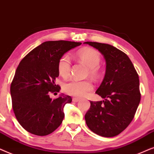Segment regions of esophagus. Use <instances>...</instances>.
<instances>
[{
	"instance_id": "obj_1",
	"label": "esophagus",
	"mask_w": 154,
	"mask_h": 154,
	"mask_svg": "<svg viewBox=\"0 0 154 154\" xmlns=\"http://www.w3.org/2000/svg\"><path fill=\"white\" fill-rule=\"evenodd\" d=\"M79 101V98H77V97H74L72 98V101L73 102H78Z\"/></svg>"
}]
</instances>
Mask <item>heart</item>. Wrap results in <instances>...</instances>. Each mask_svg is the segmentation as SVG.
<instances>
[{
  "mask_svg": "<svg viewBox=\"0 0 154 154\" xmlns=\"http://www.w3.org/2000/svg\"><path fill=\"white\" fill-rule=\"evenodd\" d=\"M77 56L89 67L90 75L93 77H98L100 73L98 65L101 62V56L98 51L93 48H85L79 51ZM70 65L69 56L67 54L63 55L58 63V71L61 77H66L69 75ZM63 89L65 93L69 95L82 97L89 94L93 89V84L89 80L72 79L63 84Z\"/></svg>",
  "mask_w": 154,
  "mask_h": 154,
  "instance_id": "heart-1",
  "label": "heart"
}]
</instances>
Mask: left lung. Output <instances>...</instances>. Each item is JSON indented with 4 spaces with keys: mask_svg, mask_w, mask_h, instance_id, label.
Listing matches in <instances>:
<instances>
[{
    "mask_svg": "<svg viewBox=\"0 0 154 154\" xmlns=\"http://www.w3.org/2000/svg\"><path fill=\"white\" fill-rule=\"evenodd\" d=\"M84 44L99 51L106 63L103 80L96 91L103 101H90L86 123L100 136H117L132 122L140 102L138 74L129 57L116 47L98 42Z\"/></svg>",
    "mask_w": 154,
    "mask_h": 154,
    "instance_id": "8db88e82",
    "label": "left lung"
}]
</instances>
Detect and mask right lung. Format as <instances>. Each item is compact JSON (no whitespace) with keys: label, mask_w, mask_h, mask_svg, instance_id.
Returning <instances> with one entry per match:
<instances>
[{"label":"right lung","mask_w":154,"mask_h":154,"mask_svg":"<svg viewBox=\"0 0 154 154\" xmlns=\"http://www.w3.org/2000/svg\"><path fill=\"white\" fill-rule=\"evenodd\" d=\"M81 44L68 41L46 42L20 61L10 85L12 105L17 121L31 134L46 136L62 123L63 108L71 103L72 98L61 94L52 99L50 94L60 89L55 83L59 76V59Z\"/></svg>","instance_id":"add662e5"}]
</instances>
